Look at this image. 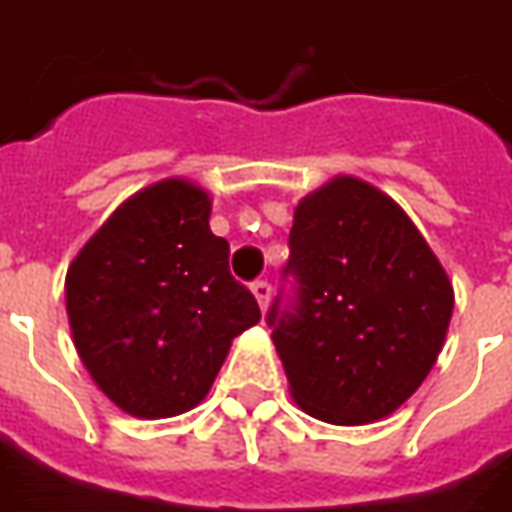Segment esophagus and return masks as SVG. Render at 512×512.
Wrapping results in <instances>:
<instances>
[{
	"label": "esophagus",
	"mask_w": 512,
	"mask_h": 512,
	"mask_svg": "<svg viewBox=\"0 0 512 512\" xmlns=\"http://www.w3.org/2000/svg\"><path fill=\"white\" fill-rule=\"evenodd\" d=\"M252 293H255V299H257V305H260V310L266 313L268 299H271V285H268L266 280L252 282Z\"/></svg>",
	"instance_id": "34e87169"
}]
</instances>
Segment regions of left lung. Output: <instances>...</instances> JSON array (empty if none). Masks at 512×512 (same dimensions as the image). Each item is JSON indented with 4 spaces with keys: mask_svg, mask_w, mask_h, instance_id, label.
<instances>
[{
    "mask_svg": "<svg viewBox=\"0 0 512 512\" xmlns=\"http://www.w3.org/2000/svg\"><path fill=\"white\" fill-rule=\"evenodd\" d=\"M296 305L268 324L293 402L357 427L391 416L441 355L455 288L396 199L338 174L293 210Z\"/></svg>",
    "mask_w": 512,
    "mask_h": 512,
    "instance_id": "8db88e82",
    "label": "left lung"
}]
</instances>
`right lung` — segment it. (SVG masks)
Wrapping results in <instances>:
<instances>
[{
    "label": "right lung",
    "mask_w": 512,
    "mask_h": 512,
    "mask_svg": "<svg viewBox=\"0 0 512 512\" xmlns=\"http://www.w3.org/2000/svg\"><path fill=\"white\" fill-rule=\"evenodd\" d=\"M213 199L185 177L121 202L66 271L71 341L96 388L135 418L194 410L255 327V296L230 274L210 232Z\"/></svg>",
    "instance_id": "obj_1"
}]
</instances>
